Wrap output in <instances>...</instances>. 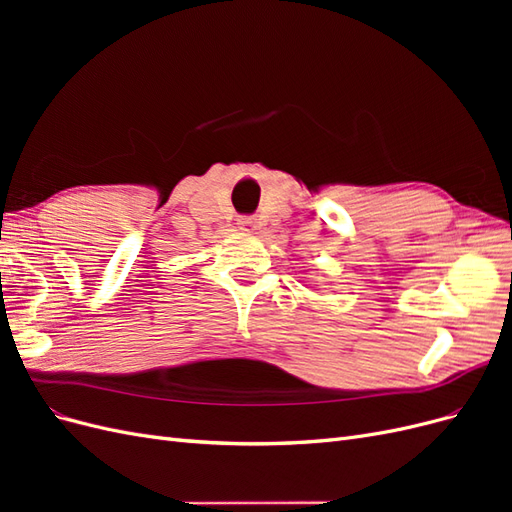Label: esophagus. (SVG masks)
I'll use <instances>...</instances> for the list:
<instances>
[{
	"label": "esophagus",
	"instance_id": "34e87169",
	"mask_svg": "<svg viewBox=\"0 0 512 512\" xmlns=\"http://www.w3.org/2000/svg\"><path fill=\"white\" fill-rule=\"evenodd\" d=\"M237 224H239V230H243V232H254L256 230V220L252 218V215H241Z\"/></svg>",
	"mask_w": 512,
	"mask_h": 512
}]
</instances>
